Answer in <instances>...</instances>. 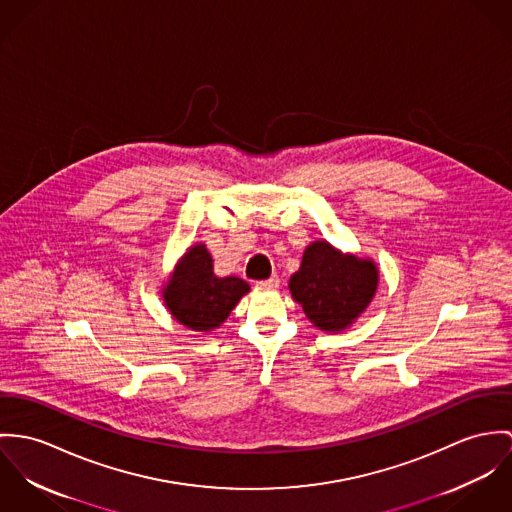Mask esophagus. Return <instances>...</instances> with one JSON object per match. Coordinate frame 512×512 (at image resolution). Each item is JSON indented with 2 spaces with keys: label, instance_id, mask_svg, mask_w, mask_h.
<instances>
[{
  "label": "esophagus",
  "instance_id": "esophagus-1",
  "mask_svg": "<svg viewBox=\"0 0 512 512\" xmlns=\"http://www.w3.org/2000/svg\"><path fill=\"white\" fill-rule=\"evenodd\" d=\"M279 284H281L279 277H271V279H267V281H259L257 286H259V288H267V290H273V288H279Z\"/></svg>",
  "mask_w": 512,
  "mask_h": 512
}]
</instances>
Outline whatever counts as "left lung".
<instances>
[{"label":"left lung","instance_id":"1","mask_svg":"<svg viewBox=\"0 0 512 512\" xmlns=\"http://www.w3.org/2000/svg\"><path fill=\"white\" fill-rule=\"evenodd\" d=\"M379 288V269L369 257L343 253L326 239L312 241L288 290L306 318L326 334L351 328Z\"/></svg>","mask_w":512,"mask_h":512}]
</instances>
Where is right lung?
Listing matches in <instances>:
<instances>
[{
	"mask_svg": "<svg viewBox=\"0 0 512 512\" xmlns=\"http://www.w3.org/2000/svg\"><path fill=\"white\" fill-rule=\"evenodd\" d=\"M249 290L251 286L239 277H218L208 247L198 241L176 261L161 294L178 324L192 332H212L228 320Z\"/></svg>",
	"mask_w": 512,
	"mask_h": 512,
	"instance_id": "1",
	"label": "right lung"
}]
</instances>
